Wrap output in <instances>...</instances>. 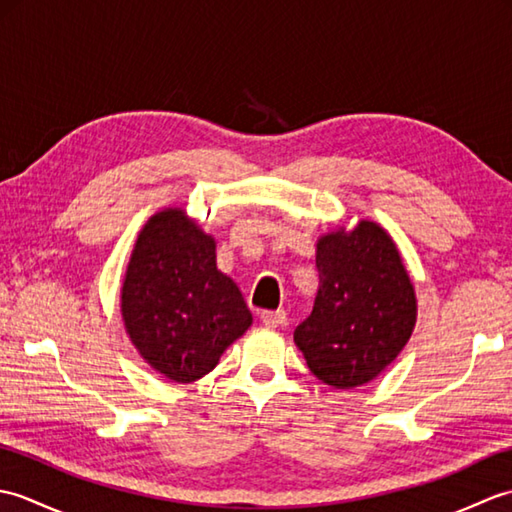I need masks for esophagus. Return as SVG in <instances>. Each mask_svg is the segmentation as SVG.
Masks as SVG:
<instances>
[{
	"label": "esophagus",
	"mask_w": 512,
	"mask_h": 512,
	"mask_svg": "<svg viewBox=\"0 0 512 512\" xmlns=\"http://www.w3.org/2000/svg\"><path fill=\"white\" fill-rule=\"evenodd\" d=\"M259 319H262L264 325L268 328H279V325L286 323V312L284 310H264L259 314Z\"/></svg>",
	"instance_id": "34e87169"
}]
</instances>
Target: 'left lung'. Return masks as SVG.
Wrapping results in <instances>:
<instances>
[{
  "instance_id": "8db88e82",
  "label": "left lung",
  "mask_w": 512,
  "mask_h": 512,
  "mask_svg": "<svg viewBox=\"0 0 512 512\" xmlns=\"http://www.w3.org/2000/svg\"><path fill=\"white\" fill-rule=\"evenodd\" d=\"M317 270V299L295 343L325 385H365L400 354L416 325V295L398 248L385 228L363 220L350 233L319 239Z\"/></svg>"
}]
</instances>
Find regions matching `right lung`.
<instances>
[{"instance_id":"obj_1","label":"right lung","mask_w":512,"mask_h":512,"mask_svg":"<svg viewBox=\"0 0 512 512\" xmlns=\"http://www.w3.org/2000/svg\"><path fill=\"white\" fill-rule=\"evenodd\" d=\"M123 321L145 361L176 383L209 374L253 323L242 292L215 266V242L184 211L140 231L123 281Z\"/></svg>"}]
</instances>
